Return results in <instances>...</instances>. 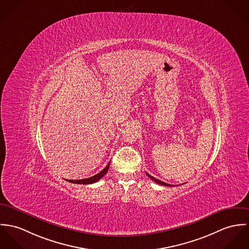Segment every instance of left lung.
Here are the masks:
<instances>
[{
  "instance_id": "obj_1",
  "label": "left lung",
  "mask_w": 249,
  "mask_h": 249,
  "mask_svg": "<svg viewBox=\"0 0 249 249\" xmlns=\"http://www.w3.org/2000/svg\"><path fill=\"white\" fill-rule=\"evenodd\" d=\"M147 174V176L152 179V180H154L155 182H157V183H159V184H160V185H163V186H173V185H171V184H168V183H165V182H163V181H161V180H160V179H157L156 178H154V177H152L151 175H149L148 173H146Z\"/></svg>"
}]
</instances>
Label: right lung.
<instances>
[{
  "label": "right lung",
  "instance_id": "add662e5",
  "mask_svg": "<svg viewBox=\"0 0 249 249\" xmlns=\"http://www.w3.org/2000/svg\"><path fill=\"white\" fill-rule=\"evenodd\" d=\"M109 167H110V162L101 172H99L98 174H96V175H94V176H92L90 178H83V179H76V180H69L68 179V181H70L71 183H76V184H91V183H94V182L98 181L101 178H103V176L106 175V173L109 170Z\"/></svg>",
  "mask_w": 249,
  "mask_h": 249
}]
</instances>
